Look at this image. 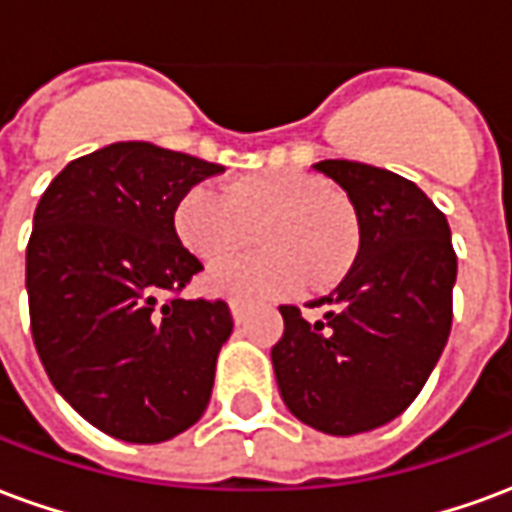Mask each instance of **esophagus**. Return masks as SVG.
I'll return each instance as SVG.
<instances>
[{
    "mask_svg": "<svg viewBox=\"0 0 512 512\" xmlns=\"http://www.w3.org/2000/svg\"><path fill=\"white\" fill-rule=\"evenodd\" d=\"M230 312H233V321L235 323L244 321V307H241L238 301H230Z\"/></svg>",
    "mask_w": 512,
    "mask_h": 512,
    "instance_id": "obj_1",
    "label": "esophagus"
}]
</instances>
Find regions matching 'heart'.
<instances>
[{"mask_svg": "<svg viewBox=\"0 0 512 512\" xmlns=\"http://www.w3.org/2000/svg\"><path fill=\"white\" fill-rule=\"evenodd\" d=\"M180 244L205 263L233 255L257 230L260 255L235 257L205 274L213 296L274 299L299 290L332 288L348 274L359 249V224L348 202L315 175L274 169L230 180L194 183L172 211Z\"/></svg>", "mask_w": 512, "mask_h": 512, "instance_id": "b5f03b06", "label": "heart"}]
</instances>
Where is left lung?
<instances>
[{
    "mask_svg": "<svg viewBox=\"0 0 512 512\" xmlns=\"http://www.w3.org/2000/svg\"><path fill=\"white\" fill-rule=\"evenodd\" d=\"M348 194L359 252L315 304L321 321L279 307L285 334L271 348L290 414L329 436H356L400 417L447 345L458 260L450 224L417 183L389 169L329 158L315 164Z\"/></svg>",
    "mask_w": 512,
    "mask_h": 512,
    "instance_id": "left-lung-1",
    "label": "left lung"
}]
</instances>
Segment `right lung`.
Segmentation results:
<instances>
[{
  "label": "right lung",
  "instance_id": "obj_1",
  "mask_svg": "<svg viewBox=\"0 0 512 512\" xmlns=\"http://www.w3.org/2000/svg\"><path fill=\"white\" fill-rule=\"evenodd\" d=\"M219 172L189 153L115 142L71 161L35 208L32 340L54 389L106 436L158 444L208 408L233 315L224 301L175 299L202 263L172 211Z\"/></svg>",
  "mask_w": 512,
  "mask_h": 512
}]
</instances>
